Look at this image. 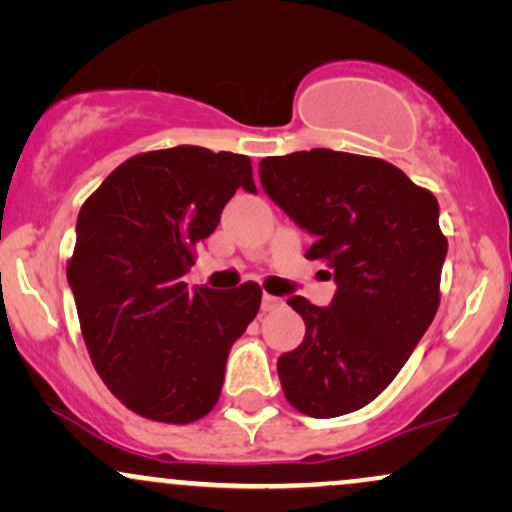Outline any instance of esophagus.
<instances>
[{"instance_id":"obj_1","label":"esophagus","mask_w":512,"mask_h":512,"mask_svg":"<svg viewBox=\"0 0 512 512\" xmlns=\"http://www.w3.org/2000/svg\"><path fill=\"white\" fill-rule=\"evenodd\" d=\"M281 298H276V296H269V293H264L262 296V310L264 313H267V310H276V308H281Z\"/></svg>"}]
</instances>
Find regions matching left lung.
I'll return each mask as SVG.
<instances>
[{"mask_svg": "<svg viewBox=\"0 0 512 512\" xmlns=\"http://www.w3.org/2000/svg\"><path fill=\"white\" fill-rule=\"evenodd\" d=\"M260 180L337 281L330 308L289 298L305 337L276 361L281 390L313 419L366 407L436 317L448 252L436 197L383 158L332 149L262 158Z\"/></svg>", "mask_w": 512, "mask_h": 512, "instance_id": "8db88e82", "label": "left lung"}]
</instances>
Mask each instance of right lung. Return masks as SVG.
<instances>
[{
  "label": "right lung",
  "instance_id": "add662e5",
  "mask_svg": "<svg viewBox=\"0 0 512 512\" xmlns=\"http://www.w3.org/2000/svg\"><path fill=\"white\" fill-rule=\"evenodd\" d=\"M238 187L257 192L248 156L185 144L127 158L79 211L67 279L81 334L108 390L144 419L207 416L228 351L260 310L255 281H182Z\"/></svg>",
  "mask_w": 512,
  "mask_h": 512
}]
</instances>
